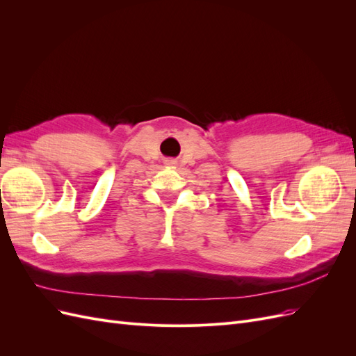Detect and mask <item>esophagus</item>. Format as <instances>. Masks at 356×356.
I'll list each match as a JSON object with an SVG mask.
<instances>
[{
    "label": "esophagus",
    "mask_w": 356,
    "mask_h": 356,
    "mask_svg": "<svg viewBox=\"0 0 356 356\" xmlns=\"http://www.w3.org/2000/svg\"><path fill=\"white\" fill-rule=\"evenodd\" d=\"M166 163H168V165H174V161H166Z\"/></svg>",
    "instance_id": "obj_1"
}]
</instances>
